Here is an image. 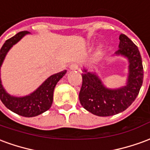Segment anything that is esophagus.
Masks as SVG:
<instances>
[{
	"instance_id": "1",
	"label": "esophagus",
	"mask_w": 150,
	"mask_h": 150,
	"mask_svg": "<svg viewBox=\"0 0 150 150\" xmlns=\"http://www.w3.org/2000/svg\"><path fill=\"white\" fill-rule=\"evenodd\" d=\"M78 68H79V66H78L77 64H72L69 65V69L71 70H77Z\"/></svg>"
}]
</instances>
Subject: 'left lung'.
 <instances>
[{"label": "left lung", "instance_id": "8db88e82", "mask_svg": "<svg viewBox=\"0 0 150 150\" xmlns=\"http://www.w3.org/2000/svg\"><path fill=\"white\" fill-rule=\"evenodd\" d=\"M119 50L114 56L125 57L128 61L126 83L119 88H107L95 72L83 68L82 86L79 93L81 106L98 116H111L125 111L131 105L143 83V66L138 47L124 34L120 35Z\"/></svg>", "mask_w": 150, "mask_h": 150}]
</instances>
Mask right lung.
Listing matches in <instances>:
<instances>
[{"label": "right lung", "instance_id": "add662e5", "mask_svg": "<svg viewBox=\"0 0 150 150\" xmlns=\"http://www.w3.org/2000/svg\"><path fill=\"white\" fill-rule=\"evenodd\" d=\"M29 31H21L5 41L1 48V67L5 60L7 53L13 45L26 35ZM66 70L55 73L43 81L35 91L25 96L10 95L2 85L1 79V100L5 107L16 114L24 117H34L47 111L52 107L53 102V93L56 84L65 75Z\"/></svg>", "mask_w": 150, "mask_h": 150}]
</instances>
